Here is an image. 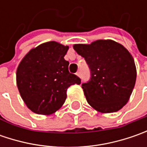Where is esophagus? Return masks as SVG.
Returning <instances> with one entry per match:
<instances>
[{"mask_svg": "<svg viewBox=\"0 0 147 147\" xmlns=\"http://www.w3.org/2000/svg\"><path fill=\"white\" fill-rule=\"evenodd\" d=\"M76 75H77V76L80 77V72H77V73H76Z\"/></svg>", "mask_w": 147, "mask_h": 147, "instance_id": "34e87169", "label": "esophagus"}]
</instances>
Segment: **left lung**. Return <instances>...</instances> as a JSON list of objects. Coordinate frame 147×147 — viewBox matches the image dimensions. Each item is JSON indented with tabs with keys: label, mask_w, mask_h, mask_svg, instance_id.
Wrapping results in <instances>:
<instances>
[{
	"label": "left lung",
	"mask_w": 147,
	"mask_h": 147,
	"mask_svg": "<svg viewBox=\"0 0 147 147\" xmlns=\"http://www.w3.org/2000/svg\"><path fill=\"white\" fill-rule=\"evenodd\" d=\"M91 71L82 88L88 104L101 113H113L127 104L135 86L137 69L132 55L123 45L112 40H97L91 44H75Z\"/></svg>",
	"instance_id": "1"
}]
</instances>
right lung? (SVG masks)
<instances>
[{
	"mask_svg": "<svg viewBox=\"0 0 147 147\" xmlns=\"http://www.w3.org/2000/svg\"><path fill=\"white\" fill-rule=\"evenodd\" d=\"M68 50V46L48 42L30 50L21 60L16 72L17 87L32 112L53 114L65 103L68 88L81 83L69 72V63L64 58Z\"/></svg>",
	"mask_w": 147,
	"mask_h": 147,
	"instance_id": "right-lung-1",
	"label": "right lung"
}]
</instances>
